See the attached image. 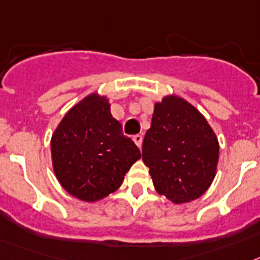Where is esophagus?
Returning a JSON list of instances; mask_svg holds the SVG:
<instances>
[{
    "label": "esophagus",
    "instance_id": "obj_1",
    "mask_svg": "<svg viewBox=\"0 0 260 260\" xmlns=\"http://www.w3.org/2000/svg\"><path fill=\"white\" fill-rule=\"evenodd\" d=\"M142 135L141 134H135L134 137H133V141H134L135 142V145L138 146V147H141V146H142Z\"/></svg>",
    "mask_w": 260,
    "mask_h": 260
}]
</instances>
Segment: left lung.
Instances as JSON below:
<instances>
[{
	"mask_svg": "<svg viewBox=\"0 0 260 260\" xmlns=\"http://www.w3.org/2000/svg\"><path fill=\"white\" fill-rule=\"evenodd\" d=\"M219 142L191 104L166 95L154 105L142 159L156 192L174 203H187L207 191L216 174Z\"/></svg>",
	"mask_w": 260,
	"mask_h": 260,
	"instance_id": "obj_1",
	"label": "left lung"
}]
</instances>
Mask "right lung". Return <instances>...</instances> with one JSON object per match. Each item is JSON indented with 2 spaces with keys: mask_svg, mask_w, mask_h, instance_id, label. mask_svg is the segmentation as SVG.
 I'll use <instances>...</instances> for the list:
<instances>
[{
  "mask_svg": "<svg viewBox=\"0 0 260 260\" xmlns=\"http://www.w3.org/2000/svg\"><path fill=\"white\" fill-rule=\"evenodd\" d=\"M58 182L73 197L96 202L119 188L141 151L122 133L105 95L93 93L70 109L51 137Z\"/></svg>",
  "mask_w": 260,
  "mask_h": 260,
  "instance_id": "right-lung-1",
  "label": "right lung"
}]
</instances>
